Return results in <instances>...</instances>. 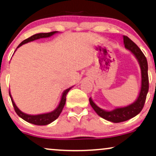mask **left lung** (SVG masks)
Wrapping results in <instances>:
<instances>
[{"mask_svg": "<svg viewBox=\"0 0 156 156\" xmlns=\"http://www.w3.org/2000/svg\"><path fill=\"white\" fill-rule=\"evenodd\" d=\"M123 43L126 49L132 53L138 62L141 71V84L140 92L135 102L124 107L115 108L112 110H105L98 107L92 98H90V103L97 114L105 120L112 122H121L136 116L140 112L144 106L146 96L148 92V75H147V59L140 48L127 36H123Z\"/></svg>", "mask_w": 156, "mask_h": 156, "instance_id": "obj_1", "label": "left lung"}]
</instances>
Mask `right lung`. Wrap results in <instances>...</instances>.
Returning <instances> with one entry per match:
<instances>
[{
	"mask_svg": "<svg viewBox=\"0 0 156 156\" xmlns=\"http://www.w3.org/2000/svg\"><path fill=\"white\" fill-rule=\"evenodd\" d=\"M57 33H58V31H52V32H49V33H39V34H34V35L31 36V37L26 38V39L22 41L21 43L18 46V47L16 48V49L15 50V51H14V53H15L18 48H19L20 46L23 45V44L29 43V42L35 41V40L39 39V38L51 37V36ZM74 86L66 89V90H65L63 92H62V96H61V98H60L59 103H58V106L56 107L53 111H51V112H49L42 113V114H38V115H29V114H26V113L23 112L21 110H20V109L18 108L17 106H16V103L14 102L13 98H12L11 92H10V91H9V95H10V98L11 99L12 104L13 105L14 110H15L16 112L17 113V115H19L20 118L26 121V122L31 123V124L36 125H46L50 124V123L52 122H54V120H56V119L58 118V116L60 115L62 110H63L64 105H65L66 94H67L69 91Z\"/></svg>",
	"mask_w": 156,
	"mask_h": 156,
	"instance_id": "right-lung-1",
	"label": "right lung"
}]
</instances>
